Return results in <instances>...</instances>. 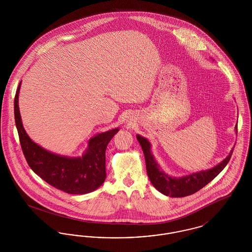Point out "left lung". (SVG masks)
Instances as JSON below:
<instances>
[{
  "mask_svg": "<svg viewBox=\"0 0 252 252\" xmlns=\"http://www.w3.org/2000/svg\"><path fill=\"white\" fill-rule=\"evenodd\" d=\"M235 129L237 130V126H235ZM137 139L144 151L146 172L151 183L158 192L171 197H183L191 195L202 189L204 186L214 180L226 167L232 154L231 151L230 154L221 163L210 170L176 179L169 177L159 170L156 160L154 159V157L151 154L149 142L140 135H137Z\"/></svg>",
  "mask_w": 252,
  "mask_h": 252,
  "instance_id": "obj_1",
  "label": "left lung"
}]
</instances>
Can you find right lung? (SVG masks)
I'll return each instance as SVG.
<instances>
[{"instance_id": "obj_1", "label": "right lung", "mask_w": 252, "mask_h": 252, "mask_svg": "<svg viewBox=\"0 0 252 252\" xmlns=\"http://www.w3.org/2000/svg\"><path fill=\"white\" fill-rule=\"evenodd\" d=\"M21 83L14 99V115L19 139L30 168L53 187L72 194H84L99 188L106 180V148L119 128L98 134L89 142L82 158L55 155L35 144L24 130L18 104Z\"/></svg>"}]
</instances>
